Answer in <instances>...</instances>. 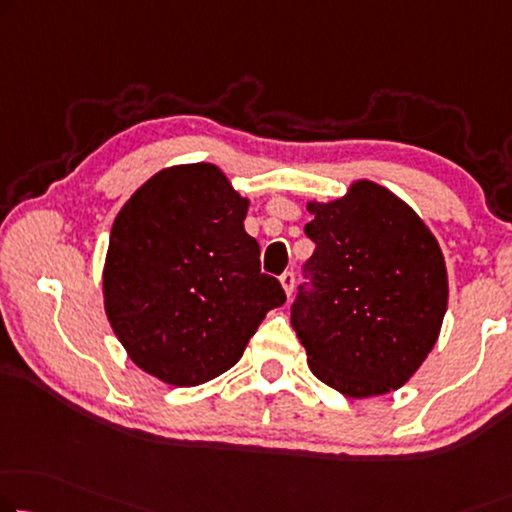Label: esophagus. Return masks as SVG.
Segmentation results:
<instances>
[{
	"label": "esophagus",
	"mask_w": 512,
	"mask_h": 512,
	"mask_svg": "<svg viewBox=\"0 0 512 512\" xmlns=\"http://www.w3.org/2000/svg\"><path fill=\"white\" fill-rule=\"evenodd\" d=\"M294 273L292 271H285L280 276V285H282V289H285V294L287 296H292V292H294Z\"/></svg>",
	"instance_id": "obj_1"
}]
</instances>
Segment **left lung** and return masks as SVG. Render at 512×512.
Here are the masks:
<instances>
[{
    "mask_svg": "<svg viewBox=\"0 0 512 512\" xmlns=\"http://www.w3.org/2000/svg\"><path fill=\"white\" fill-rule=\"evenodd\" d=\"M292 326L312 375L349 398L391 393L432 352L448 305L437 239L421 218L372 181L340 200L310 202Z\"/></svg>",
    "mask_w": 512,
    "mask_h": 512,
    "instance_id": "1",
    "label": "left lung"
}]
</instances>
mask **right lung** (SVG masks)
Wrapping results in <instances>:
<instances>
[{
	"label": "right lung",
	"mask_w": 512,
	"mask_h": 512,
	"mask_svg": "<svg viewBox=\"0 0 512 512\" xmlns=\"http://www.w3.org/2000/svg\"><path fill=\"white\" fill-rule=\"evenodd\" d=\"M248 200L216 165L167 167L114 220L105 312L131 361L172 386H197L239 361L264 315L285 303L243 230Z\"/></svg>",
	"instance_id": "right-lung-1"
}]
</instances>
